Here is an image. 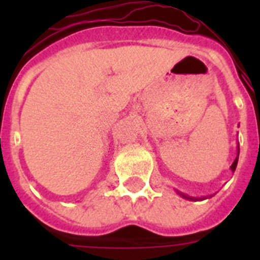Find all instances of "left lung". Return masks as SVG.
<instances>
[{"label": "left lung", "instance_id": "left-lung-1", "mask_svg": "<svg viewBox=\"0 0 260 260\" xmlns=\"http://www.w3.org/2000/svg\"><path fill=\"white\" fill-rule=\"evenodd\" d=\"M237 147H238V153H237V157L234 158L233 164H232V167H231L232 172H234V171H236V168H237V162H238V155H240V146H237ZM178 194H180L181 197H182V198H185V199H190V201H198V199H206V198H207V197H203V198H191V197H187V195L182 194V192H180V191H178Z\"/></svg>", "mask_w": 260, "mask_h": 260}]
</instances>
